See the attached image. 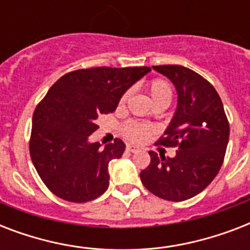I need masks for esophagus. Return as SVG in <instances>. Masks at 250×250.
<instances>
[{
    "instance_id": "obj_1",
    "label": "esophagus",
    "mask_w": 250,
    "mask_h": 250,
    "mask_svg": "<svg viewBox=\"0 0 250 250\" xmlns=\"http://www.w3.org/2000/svg\"><path fill=\"white\" fill-rule=\"evenodd\" d=\"M127 150L131 153H136V152H140V148L139 146H136V145H127Z\"/></svg>"
}]
</instances>
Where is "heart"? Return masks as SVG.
<instances>
[{"label":"heart","mask_w":250,"mask_h":250,"mask_svg":"<svg viewBox=\"0 0 250 250\" xmlns=\"http://www.w3.org/2000/svg\"><path fill=\"white\" fill-rule=\"evenodd\" d=\"M149 93L152 96L153 101L156 105L158 104H166L168 105L172 100V88L166 80L164 79H153L148 85ZM128 93H125L121 97L119 104L123 105L127 100ZM123 132L129 140L133 141H141L148 137V135L152 132V127L145 123H140L136 121H129L127 122L123 127Z\"/></svg>","instance_id":"1"}]
</instances>
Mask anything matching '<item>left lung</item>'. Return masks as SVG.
<instances>
[{
  "mask_svg": "<svg viewBox=\"0 0 250 250\" xmlns=\"http://www.w3.org/2000/svg\"><path fill=\"white\" fill-rule=\"evenodd\" d=\"M153 68L172 82L178 107L157 144L176 148L174 158L149 152L140 172L149 192L167 201H184L205 189L217 176L229 144V123L217 90L190 68L162 64Z\"/></svg>",
  "mask_w": 250,
  "mask_h": 250,
  "instance_id": "obj_1",
  "label": "left lung"
}]
</instances>
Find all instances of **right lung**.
Returning a JSON list of instances; mask_svg holds the SVG:
<instances>
[{"label":"right lung","mask_w":250,"mask_h":250,"mask_svg":"<svg viewBox=\"0 0 250 250\" xmlns=\"http://www.w3.org/2000/svg\"><path fill=\"white\" fill-rule=\"evenodd\" d=\"M150 67L82 68L50 86L32 118L29 154L48 189L62 200L86 202L109 187V162L121 158V139L101 149L88 139L97 118L113 113L129 86Z\"/></svg>","instance_id":"add662e5"}]
</instances>
